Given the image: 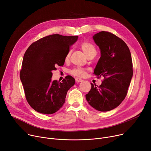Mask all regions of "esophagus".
I'll list each match as a JSON object with an SVG mask.
<instances>
[{"label": "esophagus", "mask_w": 151, "mask_h": 151, "mask_svg": "<svg viewBox=\"0 0 151 151\" xmlns=\"http://www.w3.org/2000/svg\"><path fill=\"white\" fill-rule=\"evenodd\" d=\"M75 81H76V82L80 83V82H82V81H83V80H82V79H81V78H75Z\"/></svg>", "instance_id": "esophagus-1"}]
</instances>
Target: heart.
Here are the masks:
<instances>
[{
  "label": "heart",
  "instance_id": "heart-1",
  "mask_svg": "<svg viewBox=\"0 0 151 151\" xmlns=\"http://www.w3.org/2000/svg\"><path fill=\"white\" fill-rule=\"evenodd\" d=\"M81 48L82 50V51H83V52L86 54V55L87 57L89 56V55H91L92 54H95L97 52V50L96 47L95 46L88 42H83L81 43L80 45ZM70 54H71V52L68 51L65 56V62H68L69 60L70 57ZM70 73L71 75H72L75 76H77V77H84L85 76V75H86V70L83 68H81V67H76L74 68L73 69L71 70Z\"/></svg>",
  "mask_w": 151,
  "mask_h": 151
}]
</instances>
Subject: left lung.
<instances>
[{"instance_id": "8db88e82", "label": "left lung", "mask_w": 151, "mask_h": 151, "mask_svg": "<svg viewBox=\"0 0 151 151\" xmlns=\"http://www.w3.org/2000/svg\"><path fill=\"white\" fill-rule=\"evenodd\" d=\"M101 57L94 70L97 78L104 77L101 84H91L86 95L89 104L99 111H108L125 98L133 76V63L128 46L120 38L106 31L93 36Z\"/></svg>"}]
</instances>
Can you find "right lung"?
I'll use <instances>...</instances> for the list:
<instances>
[{
  "instance_id": "add662e5",
  "label": "right lung",
  "mask_w": 151,
  "mask_h": 151,
  "mask_svg": "<svg viewBox=\"0 0 151 151\" xmlns=\"http://www.w3.org/2000/svg\"><path fill=\"white\" fill-rule=\"evenodd\" d=\"M78 36L53 34L32 43L26 50L20 71V79L29 105L36 111L53 114L62 108L67 91L75 84L70 75L62 81H52V71L63 66L70 47Z\"/></svg>"
}]
</instances>
